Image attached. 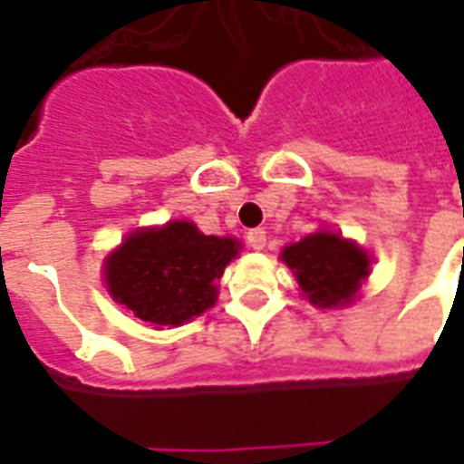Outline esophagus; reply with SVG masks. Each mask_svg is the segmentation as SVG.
<instances>
[{
	"label": "esophagus",
	"mask_w": 464,
	"mask_h": 464,
	"mask_svg": "<svg viewBox=\"0 0 464 464\" xmlns=\"http://www.w3.org/2000/svg\"><path fill=\"white\" fill-rule=\"evenodd\" d=\"M247 246L253 247V250H262L265 247V243H267V233H265V228H253V231H247Z\"/></svg>",
	"instance_id": "obj_1"
}]
</instances>
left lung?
<instances>
[{
    "mask_svg": "<svg viewBox=\"0 0 464 464\" xmlns=\"http://www.w3.org/2000/svg\"><path fill=\"white\" fill-rule=\"evenodd\" d=\"M284 262L313 305L349 304L368 276V255L337 233H313L296 246L284 247Z\"/></svg>",
    "mask_w": 464,
    "mask_h": 464,
    "instance_id": "8db88e82",
    "label": "left lung"
}]
</instances>
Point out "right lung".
Segmentation results:
<instances>
[{
	"mask_svg": "<svg viewBox=\"0 0 464 464\" xmlns=\"http://www.w3.org/2000/svg\"><path fill=\"white\" fill-rule=\"evenodd\" d=\"M238 253L233 238L197 231L173 221L137 231L112 253L105 282L112 298L151 324H182L217 301V282Z\"/></svg>",
	"mask_w": 464,
	"mask_h": 464,
	"instance_id": "obj_1",
	"label": "right lung"
}]
</instances>
